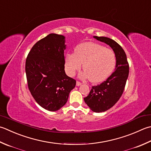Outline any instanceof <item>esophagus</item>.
<instances>
[{
  "instance_id": "obj_1",
  "label": "esophagus",
  "mask_w": 151,
  "mask_h": 151,
  "mask_svg": "<svg viewBox=\"0 0 151 151\" xmlns=\"http://www.w3.org/2000/svg\"><path fill=\"white\" fill-rule=\"evenodd\" d=\"M81 82H79V81H76V86H80V85H81Z\"/></svg>"
}]
</instances>
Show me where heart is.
<instances>
[{
  "label": "heart",
  "instance_id": "1",
  "mask_svg": "<svg viewBox=\"0 0 151 151\" xmlns=\"http://www.w3.org/2000/svg\"><path fill=\"white\" fill-rule=\"evenodd\" d=\"M85 70L81 76L90 78L92 82L104 81L110 75L116 63V55L113 50L106 48L101 44L94 42H84L79 44L74 54L66 55L65 67L70 75L82 67Z\"/></svg>",
  "mask_w": 151,
  "mask_h": 151
}]
</instances>
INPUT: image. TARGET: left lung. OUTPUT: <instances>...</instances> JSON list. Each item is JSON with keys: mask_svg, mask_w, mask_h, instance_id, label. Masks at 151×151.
<instances>
[{"mask_svg": "<svg viewBox=\"0 0 151 151\" xmlns=\"http://www.w3.org/2000/svg\"><path fill=\"white\" fill-rule=\"evenodd\" d=\"M93 37L110 46L116 60L115 70L111 75L99 85L91 87L88 96L84 98L91 111L101 113L111 109L122 96L129 75V63L124 50L116 42L107 37Z\"/></svg>", "mask_w": 151, "mask_h": 151, "instance_id": "8db88e82", "label": "left lung"}]
</instances>
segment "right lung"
<instances>
[{
    "label": "right lung",
    "mask_w": 151,
    "mask_h": 151,
    "mask_svg": "<svg viewBox=\"0 0 151 151\" xmlns=\"http://www.w3.org/2000/svg\"><path fill=\"white\" fill-rule=\"evenodd\" d=\"M64 39L63 35H48L32 46L25 61L29 90L38 104L50 111L65 105L76 85L64 70Z\"/></svg>",
    "instance_id": "1"
}]
</instances>
